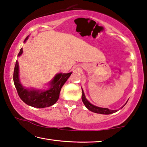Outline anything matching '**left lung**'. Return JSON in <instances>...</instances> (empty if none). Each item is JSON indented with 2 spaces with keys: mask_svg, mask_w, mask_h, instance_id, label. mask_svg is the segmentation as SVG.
<instances>
[{
  "mask_svg": "<svg viewBox=\"0 0 147 147\" xmlns=\"http://www.w3.org/2000/svg\"><path fill=\"white\" fill-rule=\"evenodd\" d=\"M82 101L83 103H84V105L86 107L88 108L89 110H90L91 111L96 113H100V114H105V115H109L113 113H115L117 110H110L107 108H101V107H96V106L92 105L86 99V97H85L84 93L82 89Z\"/></svg>",
  "mask_w": 147,
  "mask_h": 147,
  "instance_id": "left-lung-1",
  "label": "left lung"
}]
</instances>
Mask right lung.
<instances>
[{
    "instance_id": "right-lung-1",
    "label": "right lung",
    "mask_w": 147,
    "mask_h": 147,
    "mask_svg": "<svg viewBox=\"0 0 147 147\" xmlns=\"http://www.w3.org/2000/svg\"><path fill=\"white\" fill-rule=\"evenodd\" d=\"M27 36L24 42L28 40ZM22 48L20 49L18 56L22 54ZM71 72L68 74H58L55 76L51 82V88L48 90L39 91L35 90H28L21 85L18 78V62L16 60L14 69L13 80L15 88L20 99L27 105L34 107L44 108L54 105L58 101L61 89L69 78Z\"/></svg>"
}]
</instances>
